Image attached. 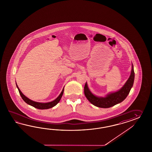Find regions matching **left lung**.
<instances>
[{
    "mask_svg": "<svg viewBox=\"0 0 152 152\" xmlns=\"http://www.w3.org/2000/svg\"><path fill=\"white\" fill-rule=\"evenodd\" d=\"M134 80V71L132 64L130 76L123 86L119 90L110 93L105 97H99L91 92L86 82L84 87V93L87 99L95 106L104 108H109L122 102L126 99L133 87Z\"/></svg>",
    "mask_w": 152,
    "mask_h": 152,
    "instance_id": "8db88e82",
    "label": "left lung"
}]
</instances>
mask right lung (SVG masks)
<instances>
[{
	"label": "right lung",
	"instance_id": "obj_1",
	"mask_svg": "<svg viewBox=\"0 0 152 152\" xmlns=\"http://www.w3.org/2000/svg\"><path fill=\"white\" fill-rule=\"evenodd\" d=\"M16 85H17V88L18 89V91L19 92V94H20L21 98L23 99L24 101L27 104H28L29 105L33 106V107H35L37 109H40V110H45V109H49L50 108L55 106L59 102V101H60V99H61L62 94H64V87L63 88L62 90L61 94H59V96H58L56 99H55V100H53L51 102L47 103H41V102H35L31 100L30 99L28 98L27 97H26L24 94H23L20 90L19 89V87L18 86L17 83H16Z\"/></svg>",
	"mask_w": 152,
	"mask_h": 152
}]
</instances>
